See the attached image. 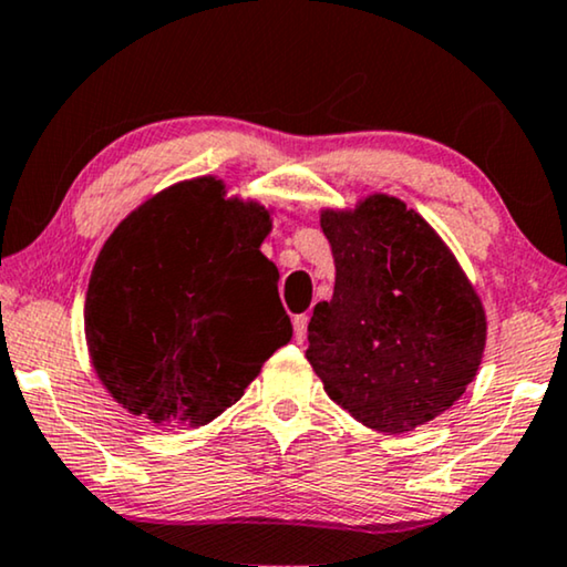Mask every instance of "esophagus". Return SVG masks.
I'll use <instances>...</instances> for the list:
<instances>
[{"mask_svg": "<svg viewBox=\"0 0 567 567\" xmlns=\"http://www.w3.org/2000/svg\"><path fill=\"white\" fill-rule=\"evenodd\" d=\"M292 333H295V341L306 339V333H308V316L306 313L292 318Z\"/></svg>", "mask_w": 567, "mask_h": 567, "instance_id": "34e87169", "label": "esophagus"}]
</instances>
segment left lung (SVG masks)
Wrapping results in <instances>:
<instances>
[{
	"label": "left lung",
	"mask_w": 567,
	"mask_h": 567,
	"mask_svg": "<svg viewBox=\"0 0 567 567\" xmlns=\"http://www.w3.org/2000/svg\"><path fill=\"white\" fill-rule=\"evenodd\" d=\"M337 282L308 323V362L333 403L382 434L444 413L483 360V302L442 236L393 195L321 210Z\"/></svg>",
	"instance_id": "left-lung-1"
}]
</instances>
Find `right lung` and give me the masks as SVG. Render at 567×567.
<instances>
[{"label": "right lung", "instance_id": "right-lung-1", "mask_svg": "<svg viewBox=\"0 0 567 567\" xmlns=\"http://www.w3.org/2000/svg\"><path fill=\"white\" fill-rule=\"evenodd\" d=\"M272 210L195 177L121 220L94 261L84 333L94 372L133 416L205 426L292 337L261 254Z\"/></svg>", "mask_w": 567, "mask_h": 567}]
</instances>
